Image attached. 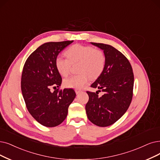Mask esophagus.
<instances>
[{"label":"esophagus","instance_id":"34e87169","mask_svg":"<svg viewBox=\"0 0 160 160\" xmlns=\"http://www.w3.org/2000/svg\"><path fill=\"white\" fill-rule=\"evenodd\" d=\"M75 92H76V94H79V93L81 92V90H78V89H75Z\"/></svg>","mask_w":160,"mask_h":160}]
</instances>
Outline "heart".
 Here are the masks:
<instances>
[{
  "mask_svg": "<svg viewBox=\"0 0 160 160\" xmlns=\"http://www.w3.org/2000/svg\"><path fill=\"white\" fill-rule=\"evenodd\" d=\"M67 58L57 56L55 66L62 76L69 74L72 63L78 62L79 74L69 77L63 81L67 88L79 89L85 86L90 78L95 79L102 73L105 66V56L101 50L92 47L76 44L70 47L65 52Z\"/></svg>",
  "mask_w": 160,
  "mask_h": 160,
  "instance_id": "heart-1",
  "label": "heart"
}]
</instances>
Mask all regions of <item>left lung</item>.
I'll use <instances>...</instances> for the list:
<instances>
[{
    "instance_id": "obj_1",
    "label": "left lung",
    "mask_w": 160,
    "mask_h": 160,
    "mask_svg": "<svg viewBox=\"0 0 160 160\" xmlns=\"http://www.w3.org/2000/svg\"><path fill=\"white\" fill-rule=\"evenodd\" d=\"M104 51L105 66L92 88L96 92L87 91L89 99L85 110L89 121L99 127H108L122 117L132 100L134 75L126 57L109 44L91 42ZM104 92L98 97V92Z\"/></svg>"
}]
</instances>
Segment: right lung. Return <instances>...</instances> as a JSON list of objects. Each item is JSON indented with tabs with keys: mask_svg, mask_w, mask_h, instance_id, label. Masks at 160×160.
<instances>
[{
	"mask_svg": "<svg viewBox=\"0 0 160 160\" xmlns=\"http://www.w3.org/2000/svg\"><path fill=\"white\" fill-rule=\"evenodd\" d=\"M73 42L44 43L30 54L23 66L21 88L24 101L31 116L45 127L61 124L67 117L69 106L75 98L72 88L60 91L57 89L53 92L50 89L52 86L59 87L62 84L55 60L61 51Z\"/></svg>",
	"mask_w": 160,
	"mask_h": 160,
	"instance_id": "right-lung-1",
	"label": "right lung"
}]
</instances>
